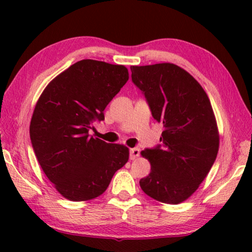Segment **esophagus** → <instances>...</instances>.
<instances>
[{
  "instance_id": "obj_1",
  "label": "esophagus",
  "mask_w": 252,
  "mask_h": 252,
  "mask_svg": "<svg viewBox=\"0 0 252 252\" xmlns=\"http://www.w3.org/2000/svg\"><path fill=\"white\" fill-rule=\"evenodd\" d=\"M139 156H140V149H139V148H133V149L129 150V158L132 160L136 159V158Z\"/></svg>"
}]
</instances>
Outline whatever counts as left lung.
Here are the masks:
<instances>
[{
	"mask_svg": "<svg viewBox=\"0 0 252 252\" xmlns=\"http://www.w3.org/2000/svg\"><path fill=\"white\" fill-rule=\"evenodd\" d=\"M132 81L163 124L160 144L141 155L151 164L141 189L151 198L179 204L206 178L219 150V132L210 99L187 71L172 63L130 66Z\"/></svg>",
	"mask_w": 252,
	"mask_h": 252,
	"instance_id": "left-lung-1",
	"label": "left lung"
}]
</instances>
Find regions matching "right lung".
I'll use <instances>...</instances> for the list:
<instances>
[{
  "label": "right lung",
  "mask_w": 252,
  "mask_h": 252,
  "mask_svg": "<svg viewBox=\"0 0 252 252\" xmlns=\"http://www.w3.org/2000/svg\"><path fill=\"white\" fill-rule=\"evenodd\" d=\"M127 80L124 65L82 60L53 79L37 99L30 125L33 150L47 178L70 201L102 195L128 161V148L88 134Z\"/></svg>",
  "instance_id": "add662e5"
}]
</instances>
